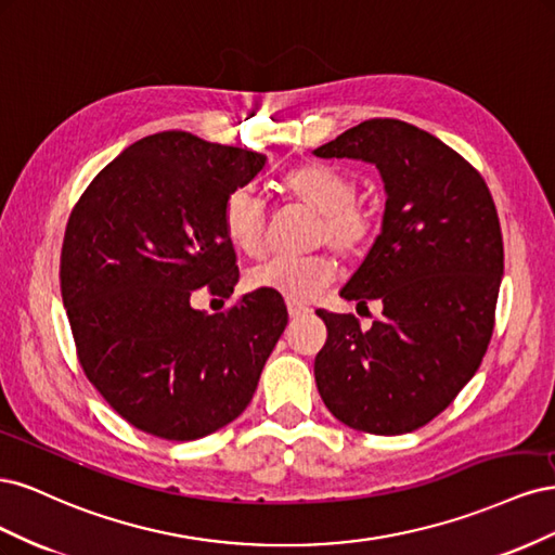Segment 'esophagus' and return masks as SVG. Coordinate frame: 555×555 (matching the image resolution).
<instances>
[{
  "label": "esophagus",
  "mask_w": 555,
  "mask_h": 555,
  "mask_svg": "<svg viewBox=\"0 0 555 555\" xmlns=\"http://www.w3.org/2000/svg\"><path fill=\"white\" fill-rule=\"evenodd\" d=\"M287 310H289V317H292V319H298V317H304V314H308V312H310L306 306L294 304V300H289V304H287Z\"/></svg>",
  "instance_id": "34e87169"
}]
</instances>
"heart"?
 <instances>
[{"mask_svg":"<svg viewBox=\"0 0 555 555\" xmlns=\"http://www.w3.org/2000/svg\"><path fill=\"white\" fill-rule=\"evenodd\" d=\"M289 198L317 212L314 243H326L343 259H359L373 247L382 220L375 208L357 198V180L328 164H304L282 178ZM268 212L251 188L233 190L222 208V227L229 243L243 255L255 257L263 249ZM335 278V261L328 255L300 259L271 257L251 266L245 282L255 292H273L294 304H306L326 289Z\"/></svg>","mask_w":555,"mask_h":555,"instance_id":"obj_1","label":"heart"}]
</instances>
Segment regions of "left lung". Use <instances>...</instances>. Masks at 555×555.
<instances>
[{"instance_id":"1","label":"left lung","mask_w":555,"mask_h":555,"mask_svg":"<svg viewBox=\"0 0 555 555\" xmlns=\"http://www.w3.org/2000/svg\"><path fill=\"white\" fill-rule=\"evenodd\" d=\"M317 157L373 162L384 227L340 296L382 317L317 310L328 338L314 359L324 405L373 435H402L444 412L477 373L495 326L502 231L481 173L433 133L373 117L317 147Z\"/></svg>"}]
</instances>
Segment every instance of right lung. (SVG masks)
I'll return each mask as SVG.
<instances>
[{"mask_svg":"<svg viewBox=\"0 0 555 555\" xmlns=\"http://www.w3.org/2000/svg\"><path fill=\"white\" fill-rule=\"evenodd\" d=\"M263 164L188 131L153 133L96 173L66 222L60 287L78 363L155 438L188 442L233 422L287 326L273 292L215 314L190 304L198 287L233 294L241 275L222 208Z\"/></svg>","mask_w":555,"mask_h":555,"instance_id":"obj_1","label":"right lung"}]
</instances>
